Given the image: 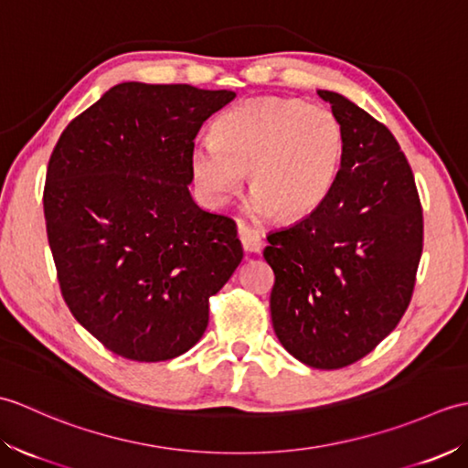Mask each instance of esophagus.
I'll return each instance as SVG.
<instances>
[{"mask_svg":"<svg viewBox=\"0 0 468 468\" xmlns=\"http://www.w3.org/2000/svg\"><path fill=\"white\" fill-rule=\"evenodd\" d=\"M237 237H239L241 247H243L245 251L257 253V251L261 250V237H260V233L255 231L253 227L245 225V223H239V225H237Z\"/></svg>","mask_w":468,"mask_h":468,"instance_id":"1","label":"esophagus"}]
</instances>
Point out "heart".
Instances as JSON below:
<instances>
[{
	"label": "heart",
	"instance_id": "b5f03b06",
	"mask_svg": "<svg viewBox=\"0 0 468 468\" xmlns=\"http://www.w3.org/2000/svg\"><path fill=\"white\" fill-rule=\"evenodd\" d=\"M344 158V128L330 108L295 98H255L221 114L213 141L191 151L198 193L223 205L247 173L255 213L302 218L332 193Z\"/></svg>",
	"mask_w": 468,
	"mask_h": 468
}]
</instances>
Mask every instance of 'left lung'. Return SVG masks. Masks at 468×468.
<instances>
[{
  "instance_id": "8db88e82",
  "label": "left lung",
  "mask_w": 468,
  "mask_h": 468,
  "mask_svg": "<svg viewBox=\"0 0 468 468\" xmlns=\"http://www.w3.org/2000/svg\"><path fill=\"white\" fill-rule=\"evenodd\" d=\"M344 128L332 193L273 231L263 257L275 283L271 322L297 360L337 370L370 354L412 300L424 221L419 188L388 128L347 98L317 90Z\"/></svg>"
}]
</instances>
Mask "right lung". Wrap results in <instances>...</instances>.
<instances>
[{
    "instance_id": "1",
    "label": "right lung",
    "mask_w": 468,
    "mask_h": 468,
    "mask_svg": "<svg viewBox=\"0 0 468 468\" xmlns=\"http://www.w3.org/2000/svg\"><path fill=\"white\" fill-rule=\"evenodd\" d=\"M231 90L124 82L66 126L44 185L69 312L108 350L163 362L201 340L208 300L243 260L231 217L198 208L195 136Z\"/></svg>"
}]
</instances>
